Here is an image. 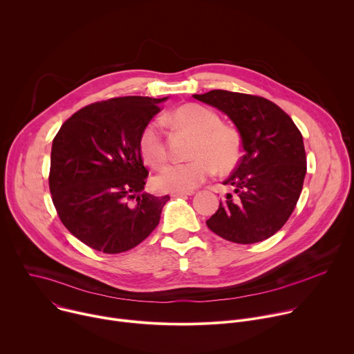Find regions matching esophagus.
Listing matches in <instances>:
<instances>
[{
    "label": "esophagus",
    "mask_w": 354,
    "mask_h": 354,
    "mask_svg": "<svg viewBox=\"0 0 354 354\" xmlns=\"http://www.w3.org/2000/svg\"><path fill=\"white\" fill-rule=\"evenodd\" d=\"M192 194H194L193 190H190V192H172L171 193L172 197H183V196H192Z\"/></svg>",
    "instance_id": "1"
}]
</instances>
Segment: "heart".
Returning a JSON list of instances; mask_svg holds the SVG:
<instances>
[{
    "label": "heart",
    "instance_id": "heart-1",
    "mask_svg": "<svg viewBox=\"0 0 354 354\" xmlns=\"http://www.w3.org/2000/svg\"><path fill=\"white\" fill-rule=\"evenodd\" d=\"M169 123L180 130L194 134L190 148L192 160L169 164L153 179L160 192H190L213 175L230 174L242 157L241 136L232 126L223 124L220 116L212 109L197 104H186L174 111ZM138 149L145 164L160 168L168 158L167 144L157 122L144 126L138 137Z\"/></svg>",
    "mask_w": 354,
    "mask_h": 354
}]
</instances>
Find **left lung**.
<instances>
[{"instance_id":"1","label":"left lung","mask_w":354,"mask_h":354,"mask_svg":"<svg viewBox=\"0 0 354 354\" xmlns=\"http://www.w3.org/2000/svg\"><path fill=\"white\" fill-rule=\"evenodd\" d=\"M194 99L224 112L236 126L245 154L223 183L236 193L220 200L207 227L235 243H255L276 234L295 209L307 157L291 118L262 96L213 89Z\"/></svg>"}]
</instances>
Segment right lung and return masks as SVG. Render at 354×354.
Segmentation results:
<instances>
[{
	"instance_id": "obj_1",
	"label": "right lung",
	"mask_w": 354,
	"mask_h": 354,
	"mask_svg": "<svg viewBox=\"0 0 354 354\" xmlns=\"http://www.w3.org/2000/svg\"><path fill=\"white\" fill-rule=\"evenodd\" d=\"M165 99L122 96L91 104L67 119L53 140V205L64 227L95 250L126 252L160 223L169 196L142 192L148 171L138 137Z\"/></svg>"
}]
</instances>
